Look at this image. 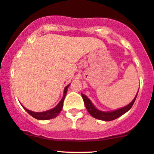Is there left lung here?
I'll list each match as a JSON object with an SVG mask.
<instances>
[{"label":"left lung","instance_id":"1","mask_svg":"<svg viewBox=\"0 0 154 154\" xmlns=\"http://www.w3.org/2000/svg\"><path fill=\"white\" fill-rule=\"evenodd\" d=\"M139 92V90H138ZM138 92L136 93L135 98L134 99V100L131 101L129 104H128L127 106H125L124 107H122V108L118 109V110H113V111H107V112H104L101 111V110H98L97 108L94 107V105L93 104V103L91 102V101L85 96V94L82 93V96L83 98L84 102H85V107H86L87 110L89 113L94 118L97 119L99 120H103V121H112V120L116 119L119 118V116H122L123 114H125V112H128L130 109L132 107L133 104L135 102V100L136 99V96H137Z\"/></svg>","mask_w":154,"mask_h":154}]
</instances>
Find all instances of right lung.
<instances>
[{
  "mask_svg": "<svg viewBox=\"0 0 154 154\" xmlns=\"http://www.w3.org/2000/svg\"><path fill=\"white\" fill-rule=\"evenodd\" d=\"M69 86V85H68L67 86H66L65 88H64V96H63V98L61 100V101H60V102L58 103V104H57L54 108L51 109V110H47V111H44V112H33V111H31V110H29L28 109L25 108L23 106V107L25 109V110L29 114V115H31L32 116L34 117V118L36 119L47 120V119H51L55 118V117H56L59 114V112H61V110H62L63 103H64V99H65L66 92H67V88Z\"/></svg>",
  "mask_w": 154,
  "mask_h": 154,
  "instance_id": "1",
  "label": "right lung"
}]
</instances>
